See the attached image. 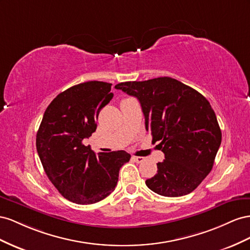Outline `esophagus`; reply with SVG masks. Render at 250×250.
Masks as SVG:
<instances>
[{
	"mask_svg": "<svg viewBox=\"0 0 250 250\" xmlns=\"http://www.w3.org/2000/svg\"><path fill=\"white\" fill-rule=\"evenodd\" d=\"M133 159H134V161H136L137 163H141L142 161H145L144 157H140V156H133Z\"/></svg>",
	"mask_w": 250,
	"mask_h": 250,
	"instance_id": "obj_1",
	"label": "esophagus"
}]
</instances>
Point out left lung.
Returning <instances> with one entry per match:
<instances>
[{"label":"left lung","instance_id":"obj_1","mask_svg":"<svg viewBox=\"0 0 250 250\" xmlns=\"http://www.w3.org/2000/svg\"><path fill=\"white\" fill-rule=\"evenodd\" d=\"M136 97L146 119V130L160 140L165 160L146 187L165 197L191 192L209 174L222 140L216 114L202 94L172 77L115 85Z\"/></svg>","mask_w":250,"mask_h":250}]
</instances>
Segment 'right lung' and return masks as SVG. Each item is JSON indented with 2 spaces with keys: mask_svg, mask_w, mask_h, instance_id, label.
Listing matches in <instances>:
<instances>
[{
  "mask_svg": "<svg viewBox=\"0 0 250 250\" xmlns=\"http://www.w3.org/2000/svg\"><path fill=\"white\" fill-rule=\"evenodd\" d=\"M112 83L92 81L62 92L48 105L37 134L38 154L49 180L62 197L93 204L115 189L125 151L98 156L83 144L96 131L99 111L113 98Z\"/></svg>",
  "mask_w": 250,
  "mask_h": 250,
  "instance_id": "right-lung-1",
  "label": "right lung"
}]
</instances>
